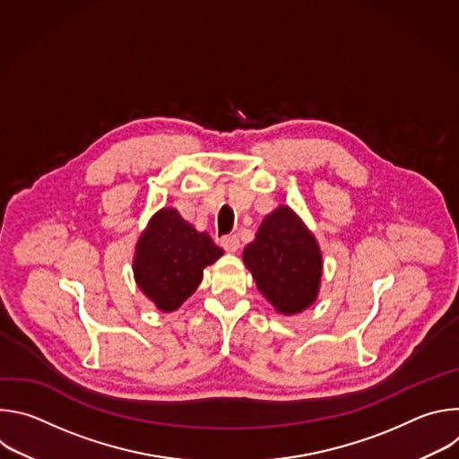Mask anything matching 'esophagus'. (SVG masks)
Wrapping results in <instances>:
<instances>
[{"label": "esophagus", "instance_id": "esophagus-1", "mask_svg": "<svg viewBox=\"0 0 459 459\" xmlns=\"http://www.w3.org/2000/svg\"><path fill=\"white\" fill-rule=\"evenodd\" d=\"M221 247L227 250V252H236L239 248V238L236 234H229V236H223L221 238Z\"/></svg>", "mask_w": 459, "mask_h": 459}]
</instances>
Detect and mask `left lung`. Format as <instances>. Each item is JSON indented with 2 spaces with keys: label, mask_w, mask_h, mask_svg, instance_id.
<instances>
[{
  "label": "left lung",
  "mask_w": 459,
  "mask_h": 459,
  "mask_svg": "<svg viewBox=\"0 0 459 459\" xmlns=\"http://www.w3.org/2000/svg\"><path fill=\"white\" fill-rule=\"evenodd\" d=\"M243 261L257 290L278 312L296 314L314 303L321 280V252L314 236L289 207L261 221Z\"/></svg>",
  "instance_id": "1"
}]
</instances>
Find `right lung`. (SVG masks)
<instances>
[{
  "label": "right lung",
  "mask_w": 459,
  "mask_h": 459,
  "mask_svg": "<svg viewBox=\"0 0 459 459\" xmlns=\"http://www.w3.org/2000/svg\"><path fill=\"white\" fill-rule=\"evenodd\" d=\"M223 255L207 232H198L178 211L163 209L138 241L134 276L160 310H176L202 283V273Z\"/></svg>",
  "instance_id": "obj_1"
}]
</instances>
